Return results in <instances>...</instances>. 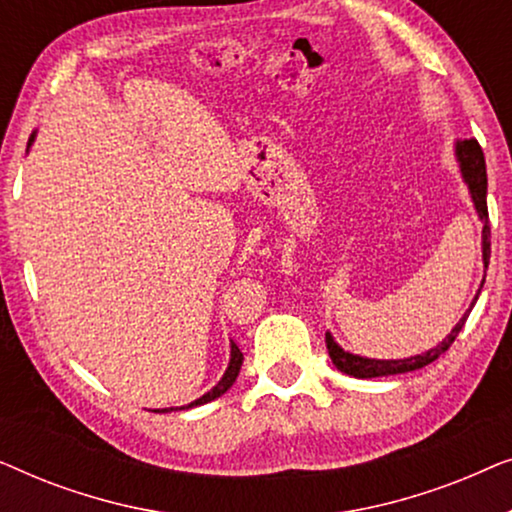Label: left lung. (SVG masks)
Returning a JSON list of instances; mask_svg holds the SVG:
<instances>
[{"label":"left lung","instance_id":"1","mask_svg":"<svg viewBox=\"0 0 512 512\" xmlns=\"http://www.w3.org/2000/svg\"><path fill=\"white\" fill-rule=\"evenodd\" d=\"M457 156H459V163H461V174H464L466 184H468V188H471L475 209H478L480 219H482V223H485V226H482V261H485V268H487V265H489V251H492V249H489V235H492V228H489V212H487L485 156H482L480 144L475 142V139H466V142H459L457 144ZM475 300H478V296H475ZM475 300H473V305H475ZM468 312H471V310H468ZM468 312L459 319V324L452 328V333L447 335V338L440 342L438 347L429 349L426 354L410 356V359H398V361L363 359V356H354V354L345 352V349H340L333 342L331 335L326 333L328 356H331V361L335 363V368H338L340 373H347V375H354V377H384V375L410 373V370H419V368L429 366L431 361H436L440 354H445L447 349H450L454 338H457L459 331H461V326L466 324Z\"/></svg>","mask_w":512,"mask_h":512}]
</instances>
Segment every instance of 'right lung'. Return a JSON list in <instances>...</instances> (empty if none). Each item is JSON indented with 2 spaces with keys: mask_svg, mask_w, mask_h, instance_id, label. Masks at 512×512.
<instances>
[{
  "mask_svg": "<svg viewBox=\"0 0 512 512\" xmlns=\"http://www.w3.org/2000/svg\"><path fill=\"white\" fill-rule=\"evenodd\" d=\"M242 352L240 349H237V345L233 342V345H230V366H228V370H226V375L221 377V382L216 384V387L212 389V391H207L205 396L202 398H198V401H193L191 403V408L193 405H202V403H209V401H214V398H219L221 394H226V391L233 387V382H235V377H237V373H240V368H242ZM160 412H167V410H160Z\"/></svg>",
  "mask_w": 512,
  "mask_h": 512,
  "instance_id": "add662e5",
  "label": "right lung"
}]
</instances>
